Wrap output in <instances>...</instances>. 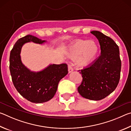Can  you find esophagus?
<instances>
[{"label":"esophagus","mask_w":131,"mask_h":131,"mask_svg":"<svg viewBox=\"0 0 131 131\" xmlns=\"http://www.w3.org/2000/svg\"><path fill=\"white\" fill-rule=\"evenodd\" d=\"M73 71V69L71 66H68V72L69 73H71Z\"/></svg>","instance_id":"esophagus-1"}]
</instances>
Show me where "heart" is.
<instances>
[{"mask_svg": "<svg viewBox=\"0 0 131 131\" xmlns=\"http://www.w3.org/2000/svg\"><path fill=\"white\" fill-rule=\"evenodd\" d=\"M99 51V44L95 40L79 39L69 46L67 55L72 59L76 58L77 65L84 67L95 60Z\"/></svg>", "mask_w": 131, "mask_h": 131, "instance_id": "heart-1", "label": "heart"}]
</instances>
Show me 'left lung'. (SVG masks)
<instances>
[{"mask_svg": "<svg viewBox=\"0 0 131 131\" xmlns=\"http://www.w3.org/2000/svg\"><path fill=\"white\" fill-rule=\"evenodd\" d=\"M91 33L98 40L101 55L90 65L79 70L83 82L77 90L84 98L99 101L116 88L120 78L121 62L119 47L113 40L99 31Z\"/></svg>", "mask_w": 131, "mask_h": 131, "instance_id": "1", "label": "left lung"}]
</instances>
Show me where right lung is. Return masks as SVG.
I'll list each match as a JSON object with an SVG mask.
<instances>
[{"label": "right lung", "mask_w": 131, "mask_h": 131, "mask_svg": "<svg viewBox=\"0 0 131 131\" xmlns=\"http://www.w3.org/2000/svg\"><path fill=\"white\" fill-rule=\"evenodd\" d=\"M29 42L43 44L47 41L31 35L18 40L10 52L11 76L14 87L21 96L31 102L44 103L54 97L59 81L68 73V65L50 64L38 72L30 70L23 63L20 55L23 46Z\"/></svg>", "instance_id": "obj_1"}]
</instances>
